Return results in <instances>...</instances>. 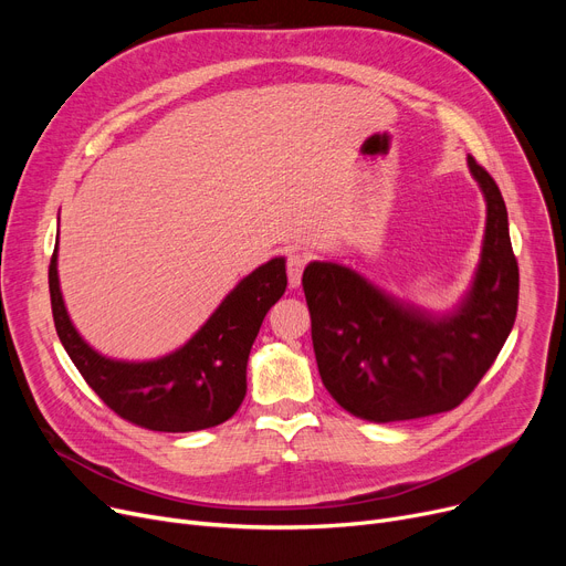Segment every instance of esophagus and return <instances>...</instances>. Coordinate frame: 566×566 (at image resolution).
I'll use <instances>...</instances> for the list:
<instances>
[{"instance_id": "34e87169", "label": "esophagus", "mask_w": 566, "mask_h": 566, "mask_svg": "<svg viewBox=\"0 0 566 566\" xmlns=\"http://www.w3.org/2000/svg\"><path fill=\"white\" fill-rule=\"evenodd\" d=\"M305 263H307V256L301 254V252H291L286 256V273H289V286L295 289L301 286V277H303V271H305Z\"/></svg>"}]
</instances>
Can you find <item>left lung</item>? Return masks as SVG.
<instances>
[{"label":"left lung","mask_w":566,"mask_h":566,"mask_svg":"<svg viewBox=\"0 0 566 566\" xmlns=\"http://www.w3.org/2000/svg\"><path fill=\"white\" fill-rule=\"evenodd\" d=\"M468 167L486 201V229L478 271L452 312L408 305L342 263L312 261L305 268L318 374L355 418L385 424L457 408L514 328L518 263L507 206L472 156Z\"/></svg>","instance_id":"left-lung-1"}]
</instances>
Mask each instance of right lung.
<instances>
[{"label": "right lung", "instance_id": "add662e5", "mask_svg": "<svg viewBox=\"0 0 566 566\" xmlns=\"http://www.w3.org/2000/svg\"><path fill=\"white\" fill-rule=\"evenodd\" d=\"M50 261V301L59 339L103 403L137 427L186 433L227 422L248 390V358L263 316L286 291V261L275 256L233 286L220 307L181 346L158 360H112L88 346L66 312Z\"/></svg>", "mask_w": 566, "mask_h": 566}]
</instances>
